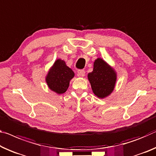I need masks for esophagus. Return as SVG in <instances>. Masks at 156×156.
Returning <instances> with one entry per match:
<instances>
[{
  "label": "esophagus",
  "instance_id": "1",
  "mask_svg": "<svg viewBox=\"0 0 156 156\" xmlns=\"http://www.w3.org/2000/svg\"><path fill=\"white\" fill-rule=\"evenodd\" d=\"M85 74V71L83 70V69H80V70H78V76L79 77H84Z\"/></svg>",
  "mask_w": 156,
  "mask_h": 156
}]
</instances>
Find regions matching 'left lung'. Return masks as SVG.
<instances>
[{
    "label": "left lung",
    "mask_w": 156,
    "mask_h": 156,
    "mask_svg": "<svg viewBox=\"0 0 156 156\" xmlns=\"http://www.w3.org/2000/svg\"><path fill=\"white\" fill-rule=\"evenodd\" d=\"M88 79L94 94L103 98L109 96L115 88L117 73L107 62L97 58L94 62V69L88 73Z\"/></svg>",
    "instance_id": "obj_1"
}]
</instances>
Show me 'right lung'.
<instances>
[{"label":"right lung","mask_w":156,"mask_h":156,"mask_svg":"<svg viewBox=\"0 0 156 156\" xmlns=\"http://www.w3.org/2000/svg\"><path fill=\"white\" fill-rule=\"evenodd\" d=\"M73 77L72 69L66 65L65 61L58 59L49 69L46 82L51 90L61 94L67 90L69 82Z\"/></svg>","instance_id":"obj_1"}]
</instances>
